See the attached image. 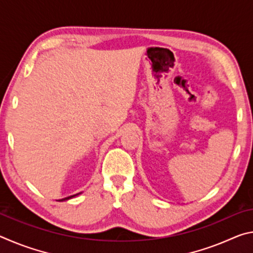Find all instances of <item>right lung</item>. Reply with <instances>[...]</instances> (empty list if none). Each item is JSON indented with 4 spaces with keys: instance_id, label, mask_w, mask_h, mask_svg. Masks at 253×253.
<instances>
[{
    "instance_id": "1",
    "label": "right lung",
    "mask_w": 253,
    "mask_h": 253,
    "mask_svg": "<svg viewBox=\"0 0 253 253\" xmlns=\"http://www.w3.org/2000/svg\"><path fill=\"white\" fill-rule=\"evenodd\" d=\"M78 194H80V193H78ZM78 194H75V195L68 196V198H65V199H62V200H59V201H66V200H69V199H71V198H75V196H76V195H78Z\"/></svg>"
}]
</instances>
